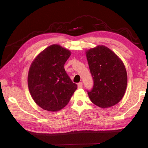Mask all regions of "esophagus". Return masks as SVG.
I'll return each mask as SVG.
<instances>
[{
	"label": "esophagus",
	"mask_w": 148,
	"mask_h": 148,
	"mask_svg": "<svg viewBox=\"0 0 148 148\" xmlns=\"http://www.w3.org/2000/svg\"><path fill=\"white\" fill-rule=\"evenodd\" d=\"M83 87V83L82 82H79L78 83V88H82Z\"/></svg>",
	"instance_id": "esophagus-1"
}]
</instances>
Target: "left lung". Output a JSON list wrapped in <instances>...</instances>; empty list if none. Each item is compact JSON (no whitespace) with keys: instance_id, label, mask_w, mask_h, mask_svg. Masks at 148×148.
<instances>
[{"instance_id":"8db88e82","label":"left lung","mask_w":148,"mask_h":148,"mask_svg":"<svg viewBox=\"0 0 148 148\" xmlns=\"http://www.w3.org/2000/svg\"><path fill=\"white\" fill-rule=\"evenodd\" d=\"M94 81L87 91L91 102L102 108L117 104L122 99L127 85L126 69L120 58L104 46H97L86 52Z\"/></svg>"}]
</instances>
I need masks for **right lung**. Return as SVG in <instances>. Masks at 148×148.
<instances>
[{"mask_svg": "<svg viewBox=\"0 0 148 148\" xmlns=\"http://www.w3.org/2000/svg\"><path fill=\"white\" fill-rule=\"evenodd\" d=\"M70 55L68 49L53 44L40 53L30 66L29 91L34 102L44 110L56 112L63 109L77 89L64 69Z\"/></svg>", "mask_w": 148, "mask_h": 148, "instance_id": "add662e5", "label": "right lung"}]
</instances>
